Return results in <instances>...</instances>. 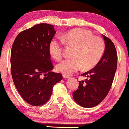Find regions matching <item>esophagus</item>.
Masks as SVG:
<instances>
[{
    "instance_id": "obj_1",
    "label": "esophagus",
    "mask_w": 129,
    "mask_h": 129,
    "mask_svg": "<svg viewBox=\"0 0 129 129\" xmlns=\"http://www.w3.org/2000/svg\"><path fill=\"white\" fill-rule=\"evenodd\" d=\"M63 78H64V79H69L70 77L68 76H67V75H63Z\"/></svg>"
}]
</instances>
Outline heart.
<instances>
[{
	"label": "heart",
	"mask_w": 129,
	"mask_h": 129,
	"mask_svg": "<svg viewBox=\"0 0 129 129\" xmlns=\"http://www.w3.org/2000/svg\"><path fill=\"white\" fill-rule=\"evenodd\" d=\"M63 42L75 46L72 57L60 62L56 69L65 75H71L79 71L91 69L101 58L105 50L104 42L101 38L93 36L92 33L82 28H75L60 36ZM50 55L59 60L62 57V42L56 39L50 41L48 45Z\"/></svg>",
	"instance_id": "heart-1"
}]
</instances>
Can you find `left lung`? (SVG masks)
Instances as JSON below:
<instances>
[{
	"mask_svg": "<svg viewBox=\"0 0 129 129\" xmlns=\"http://www.w3.org/2000/svg\"><path fill=\"white\" fill-rule=\"evenodd\" d=\"M103 37L106 47L101 59L93 69L81 75L87 79L79 81L78 88L73 93L75 101L83 107H94L106 98L116 70V48L109 38L103 35Z\"/></svg>",
	"mask_w": 129,
	"mask_h": 129,
	"instance_id": "1",
	"label": "left lung"
}]
</instances>
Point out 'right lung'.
Masks as SVG:
<instances>
[{"label": "right lung", "instance_id": "obj_1", "mask_svg": "<svg viewBox=\"0 0 129 129\" xmlns=\"http://www.w3.org/2000/svg\"><path fill=\"white\" fill-rule=\"evenodd\" d=\"M55 33L52 25L39 23L20 33L13 42L11 51L13 82L22 98L32 106L47 103L54 84L62 79L61 74L51 72L53 66L48 45Z\"/></svg>", "mask_w": 129, "mask_h": 129}]
</instances>
